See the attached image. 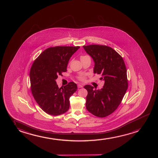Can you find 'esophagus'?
<instances>
[{"mask_svg": "<svg viewBox=\"0 0 158 158\" xmlns=\"http://www.w3.org/2000/svg\"><path fill=\"white\" fill-rule=\"evenodd\" d=\"M83 85H81V84H78V88H83Z\"/></svg>", "mask_w": 158, "mask_h": 158, "instance_id": "esophagus-1", "label": "esophagus"}]
</instances>
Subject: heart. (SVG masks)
<instances>
[{
    "label": "heart",
    "instance_id": "obj_1",
    "mask_svg": "<svg viewBox=\"0 0 158 158\" xmlns=\"http://www.w3.org/2000/svg\"><path fill=\"white\" fill-rule=\"evenodd\" d=\"M90 58V56L87 55H81L80 56L81 60H85V59H86V58ZM85 78H86V75L85 74H82V75H81L78 76V78L79 80L83 81H85Z\"/></svg>",
    "mask_w": 158,
    "mask_h": 158
}]
</instances>
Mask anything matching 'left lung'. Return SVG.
<instances>
[{
    "label": "left lung",
    "mask_w": 158,
    "mask_h": 158,
    "mask_svg": "<svg viewBox=\"0 0 158 158\" xmlns=\"http://www.w3.org/2000/svg\"><path fill=\"white\" fill-rule=\"evenodd\" d=\"M83 48L95 62L94 73L102 76L105 81L102 88L94 89L86 85L87 110L99 118L113 113L122 101L128 83L127 69L121 56L111 47L102 45H84Z\"/></svg>",
    "instance_id": "obj_1"
}]
</instances>
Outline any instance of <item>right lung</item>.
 Returning <instances> with one entry per match:
<instances>
[{
	"instance_id": "right-lung-1",
	"label": "right lung",
	"mask_w": 158,
	"mask_h": 158,
	"mask_svg": "<svg viewBox=\"0 0 158 158\" xmlns=\"http://www.w3.org/2000/svg\"><path fill=\"white\" fill-rule=\"evenodd\" d=\"M80 47L57 46L45 49L34 60L30 71L31 93L43 111L57 116L67 112L70 106V97L77 89L70 82L58 88L55 80L58 75L67 71L71 56Z\"/></svg>"
}]
</instances>
